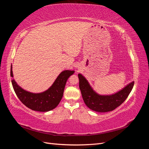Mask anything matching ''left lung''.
Segmentation results:
<instances>
[{"mask_svg":"<svg viewBox=\"0 0 149 149\" xmlns=\"http://www.w3.org/2000/svg\"><path fill=\"white\" fill-rule=\"evenodd\" d=\"M79 86L83 101L90 109L98 112H106L113 111L127 99L133 88L134 81L130 82L112 94H100L96 93L83 75L78 74Z\"/></svg>","mask_w":149,"mask_h":149,"instance_id":"left-lung-1","label":"left lung"}]
</instances>
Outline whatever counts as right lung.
<instances>
[{"mask_svg":"<svg viewBox=\"0 0 149 149\" xmlns=\"http://www.w3.org/2000/svg\"><path fill=\"white\" fill-rule=\"evenodd\" d=\"M74 73V71H63L50 87L40 93L26 91L21 88L13 78L12 79V84L17 97L25 106L33 111L48 112L55 109L59 104L63 95L67 80ZM10 76L13 78L12 66Z\"/></svg>","mask_w":149,"mask_h":149,"instance_id":"obj_1","label":"right lung"}]
</instances>
